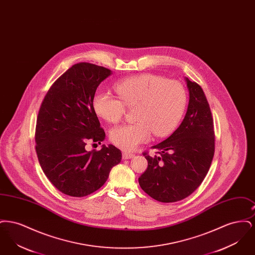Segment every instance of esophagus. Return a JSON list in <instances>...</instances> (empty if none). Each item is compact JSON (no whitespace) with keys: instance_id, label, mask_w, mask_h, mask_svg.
I'll return each instance as SVG.
<instances>
[{"instance_id":"esophagus-1","label":"esophagus","mask_w":255,"mask_h":255,"mask_svg":"<svg viewBox=\"0 0 255 255\" xmlns=\"http://www.w3.org/2000/svg\"><path fill=\"white\" fill-rule=\"evenodd\" d=\"M133 157H134V154L131 153V152L125 151V152L122 153V158H124V159H129V158H132Z\"/></svg>"}]
</instances>
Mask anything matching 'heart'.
<instances>
[{
  "mask_svg": "<svg viewBox=\"0 0 255 255\" xmlns=\"http://www.w3.org/2000/svg\"><path fill=\"white\" fill-rule=\"evenodd\" d=\"M114 89L120 100L107 92H97L94 108L104 121L117 123L125 107H134L135 122L115 127L110 133L112 142L123 150L148 141L152 132L156 136L168 134L180 122L186 104L185 90L180 82L152 73L122 79Z\"/></svg>",
  "mask_w": 255,
  "mask_h": 255,
  "instance_id": "obj_1",
  "label": "heart"
}]
</instances>
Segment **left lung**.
<instances>
[{
    "label": "left lung",
    "mask_w": 255,
    "mask_h": 255,
    "mask_svg": "<svg viewBox=\"0 0 255 255\" xmlns=\"http://www.w3.org/2000/svg\"><path fill=\"white\" fill-rule=\"evenodd\" d=\"M188 107L177 130L152 148L158 155L148 161L138 178L142 190L161 203H174L192 194L206 178L215 149L213 119L201 86L185 77Z\"/></svg>",
    "instance_id": "1"
}]
</instances>
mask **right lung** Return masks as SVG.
I'll return each mask as SVG.
<instances>
[{
    "instance_id": "right-lung-1",
    "label": "right lung",
    "mask_w": 255,
    "mask_h": 255,
    "mask_svg": "<svg viewBox=\"0 0 255 255\" xmlns=\"http://www.w3.org/2000/svg\"><path fill=\"white\" fill-rule=\"evenodd\" d=\"M112 71L91 63H77L49 88L37 117V157L45 175L59 191L84 197L107 181L122 160L112 144L87 151L88 141L100 144L105 132L94 108L97 87Z\"/></svg>"
}]
</instances>
